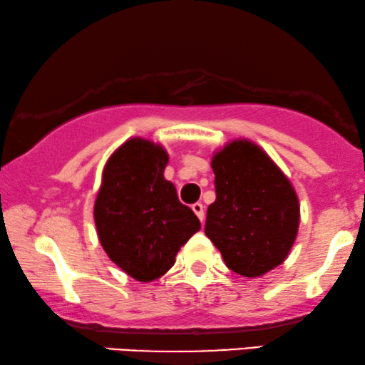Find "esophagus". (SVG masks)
<instances>
[{"label":"esophagus","instance_id":"esophagus-1","mask_svg":"<svg viewBox=\"0 0 365 365\" xmlns=\"http://www.w3.org/2000/svg\"><path fill=\"white\" fill-rule=\"evenodd\" d=\"M192 210H194V212L197 214V217L200 219V222H204V216H205V214H204V205H202L200 202H195V204L192 205Z\"/></svg>","mask_w":365,"mask_h":365}]
</instances>
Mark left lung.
<instances>
[{
    "instance_id": "obj_1",
    "label": "left lung",
    "mask_w": 365,
    "mask_h": 365,
    "mask_svg": "<svg viewBox=\"0 0 365 365\" xmlns=\"http://www.w3.org/2000/svg\"><path fill=\"white\" fill-rule=\"evenodd\" d=\"M210 166L216 200L207 209L205 235L227 269L260 277L287 258L296 241V190L270 156L248 139L227 143Z\"/></svg>"
}]
</instances>
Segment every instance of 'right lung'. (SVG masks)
I'll return each instance as SVG.
<instances>
[{
    "label": "right lung",
    "mask_w": 365,
    "mask_h": 365,
    "mask_svg": "<svg viewBox=\"0 0 365 365\" xmlns=\"http://www.w3.org/2000/svg\"><path fill=\"white\" fill-rule=\"evenodd\" d=\"M168 153L143 138L108 158L95 200V225L108 258L138 282L165 275L178 250L200 230L194 210L165 178Z\"/></svg>",
    "instance_id": "obj_1"
}]
</instances>
